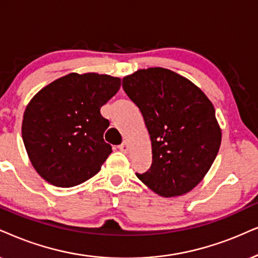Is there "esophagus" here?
<instances>
[{
    "instance_id": "34e87169",
    "label": "esophagus",
    "mask_w": 258,
    "mask_h": 258,
    "mask_svg": "<svg viewBox=\"0 0 258 258\" xmlns=\"http://www.w3.org/2000/svg\"><path fill=\"white\" fill-rule=\"evenodd\" d=\"M119 149H120V151L126 153L127 151H128V143H127L126 140H123V142L121 143V145H119Z\"/></svg>"
}]
</instances>
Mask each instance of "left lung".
I'll list each match as a JSON object with an SVG mask.
<instances>
[{
    "instance_id": "8db88e82",
    "label": "left lung",
    "mask_w": 258,
    "mask_h": 258,
    "mask_svg": "<svg viewBox=\"0 0 258 258\" xmlns=\"http://www.w3.org/2000/svg\"><path fill=\"white\" fill-rule=\"evenodd\" d=\"M151 138L152 164L138 178L164 198L188 193L216 159L221 131L216 109L199 88L174 71L150 68L122 78Z\"/></svg>"
}]
</instances>
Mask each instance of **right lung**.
<instances>
[{
    "label": "right lung",
    "instance_id": "1",
    "mask_svg": "<svg viewBox=\"0 0 258 258\" xmlns=\"http://www.w3.org/2000/svg\"><path fill=\"white\" fill-rule=\"evenodd\" d=\"M119 88L118 77L73 73L31 100L22 120V139L34 169L48 183L74 187L100 171L112 152L103 139L109 121L100 109Z\"/></svg>",
    "mask_w": 258,
    "mask_h": 258
}]
</instances>
